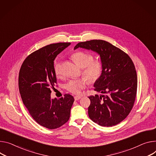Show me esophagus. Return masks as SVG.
Instances as JSON below:
<instances>
[{
    "label": "esophagus",
    "instance_id": "34e87169",
    "mask_svg": "<svg viewBox=\"0 0 156 156\" xmlns=\"http://www.w3.org/2000/svg\"><path fill=\"white\" fill-rule=\"evenodd\" d=\"M81 98V96H75L74 97L75 100H76V101L79 100Z\"/></svg>",
    "mask_w": 156,
    "mask_h": 156
}]
</instances>
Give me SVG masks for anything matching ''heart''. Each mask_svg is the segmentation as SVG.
<instances>
[{"label": "heart", "instance_id": "obj_1", "mask_svg": "<svg viewBox=\"0 0 156 156\" xmlns=\"http://www.w3.org/2000/svg\"><path fill=\"white\" fill-rule=\"evenodd\" d=\"M72 58L79 67L83 68L82 74L90 83H94L100 77L103 69L102 63L100 60H93V56L91 53L78 51L72 55ZM54 69L56 75H60V62H56L55 64ZM86 79L82 78L71 80L65 84V88L72 93L80 94L88 84Z\"/></svg>", "mask_w": 156, "mask_h": 156}]
</instances>
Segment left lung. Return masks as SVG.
I'll return each instance as SVG.
<instances>
[{
    "instance_id": "1",
    "label": "left lung",
    "mask_w": 156,
    "mask_h": 156,
    "mask_svg": "<svg viewBox=\"0 0 156 156\" xmlns=\"http://www.w3.org/2000/svg\"><path fill=\"white\" fill-rule=\"evenodd\" d=\"M92 50L100 56V77L94 83L100 96H90L88 115L101 126L111 127L123 121L131 111L136 96L137 79L134 65L121 49L102 40L80 42L74 48Z\"/></svg>"
}]
</instances>
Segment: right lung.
<instances>
[{
    "mask_svg": "<svg viewBox=\"0 0 156 156\" xmlns=\"http://www.w3.org/2000/svg\"><path fill=\"white\" fill-rule=\"evenodd\" d=\"M70 43L53 44L33 52L23 62L19 75V88L23 103L34 119L50 129L63 126L69 119L75 101L69 94L51 98L56 83L54 60Z\"/></svg>",
    "mask_w": 156,
    "mask_h": 156,
    "instance_id": "1",
    "label": "right lung"
}]
</instances>
